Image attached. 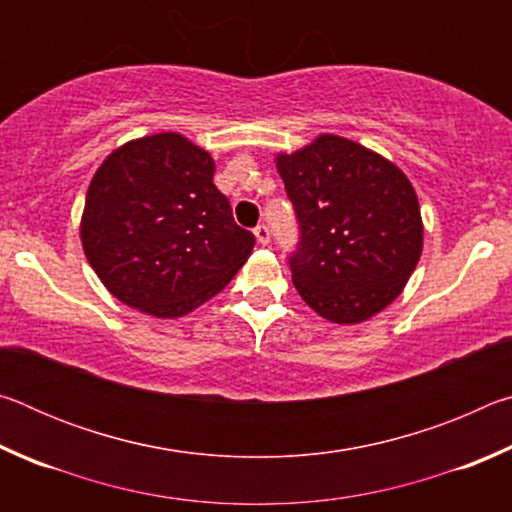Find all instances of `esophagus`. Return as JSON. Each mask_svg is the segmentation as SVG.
I'll use <instances>...</instances> for the list:
<instances>
[{"mask_svg":"<svg viewBox=\"0 0 512 512\" xmlns=\"http://www.w3.org/2000/svg\"><path fill=\"white\" fill-rule=\"evenodd\" d=\"M253 232H255V237H257V241H259V244H262V246H266L268 239H271V232H268L266 225H257V228H255Z\"/></svg>","mask_w":512,"mask_h":512,"instance_id":"1","label":"esophagus"}]
</instances>
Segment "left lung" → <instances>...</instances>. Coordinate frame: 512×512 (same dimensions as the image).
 <instances>
[{"mask_svg": "<svg viewBox=\"0 0 512 512\" xmlns=\"http://www.w3.org/2000/svg\"><path fill=\"white\" fill-rule=\"evenodd\" d=\"M275 167L300 221L291 257L300 298L336 325H357L404 291L420 262L424 225L406 173L348 137L320 133Z\"/></svg>", "mask_w": 512, "mask_h": 512, "instance_id": "obj_1", "label": "left lung"}]
</instances>
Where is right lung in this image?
I'll use <instances>...</instances> for the list:
<instances>
[{
	"mask_svg": "<svg viewBox=\"0 0 512 512\" xmlns=\"http://www.w3.org/2000/svg\"><path fill=\"white\" fill-rule=\"evenodd\" d=\"M212 178V155L171 131L117 146L94 171L81 244L119 302L183 318L248 262L253 232L235 223Z\"/></svg>",
	"mask_w": 512,
	"mask_h": 512,
	"instance_id": "right-lung-1",
	"label": "right lung"
}]
</instances>
